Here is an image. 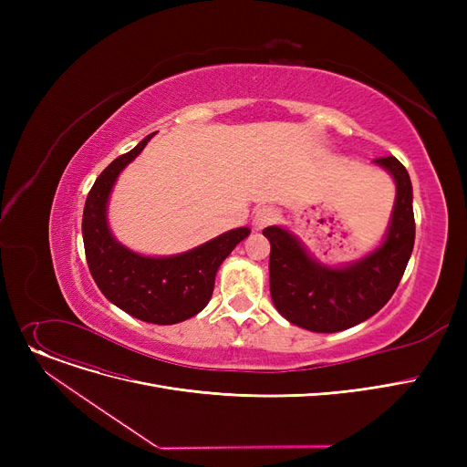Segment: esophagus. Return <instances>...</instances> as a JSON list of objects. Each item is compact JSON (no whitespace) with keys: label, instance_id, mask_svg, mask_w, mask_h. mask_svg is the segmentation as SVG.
Returning <instances> with one entry per match:
<instances>
[{"label":"esophagus","instance_id":"1","mask_svg":"<svg viewBox=\"0 0 467 467\" xmlns=\"http://www.w3.org/2000/svg\"><path fill=\"white\" fill-rule=\"evenodd\" d=\"M278 217H280V213H278V210L275 206H261V208L255 210L254 225H255V229H265L268 225L276 223Z\"/></svg>","mask_w":467,"mask_h":467}]
</instances>
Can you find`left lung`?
Masks as SVG:
<instances>
[{"label": "left lung", "mask_w": 467, "mask_h": 467, "mask_svg": "<svg viewBox=\"0 0 467 467\" xmlns=\"http://www.w3.org/2000/svg\"><path fill=\"white\" fill-rule=\"evenodd\" d=\"M396 180L398 196L382 246L361 261L329 268L312 261L301 244L280 227H266L271 240V296L287 322L314 333H337L377 314L394 296L414 246L412 185L396 157L375 159Z\"/></svg>", "instance_id": "1"}]
</instances>
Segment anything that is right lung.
Wrapping results in <instances>:
<instances>
[{
    "mask_svg": "<svg viewBox=\"0 0 467 467\" xmlns=\"http://www.w3.org/2000/svg\"><path fill=\"white\" fill-rule=\"evenodd\" d=\"M151 136L117 157L96 178L83 210V242L88 271L113 305L138 320L170 326L199 314L208 305L219 265L250 234V229L229 231L174 257H143L115 242L106 223L108 196L120 170L141 153Z\"/></svg>",
    "mask_w": 467,
    "mask_h": 467,
    "instance_id": "add662e5",
    "label": "right lung"
}]
</instances>
